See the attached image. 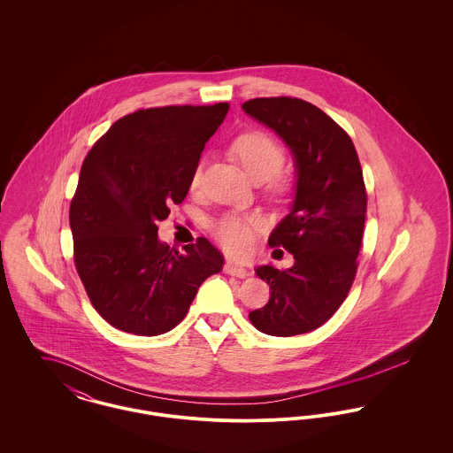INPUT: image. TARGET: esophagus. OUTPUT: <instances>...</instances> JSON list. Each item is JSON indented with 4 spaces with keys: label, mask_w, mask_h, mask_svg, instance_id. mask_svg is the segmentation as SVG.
<instances>
[{
    "label": "esophagus",
    "mask_w": 453,
    "mask_h": 453,
    "mask_svg": "<svg viewBox=\"0 0 453 453\" xmlns=\"http://www.w3.org/2000/svg\"><path fill=\"white\" fill-rule=\"evenodd\" d=\"M224 272H226L227 275L237 277V279H246V277L250 275V272H248L244 266L237 265L234 261H227V263L224 265Z\"/></svg>",
    "instance_id": "esophagus-1"
}]
</instances>
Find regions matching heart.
<instances>
[{
	"instance_id": "heart-1",
	"label": "heart",
	"mask_w": 453,
	"mask_h": 453,
	"mask_svg": "<svg viewBox=\"0 0 453 453\" xmlns=\"http://www.w3.org/2000/svg\"><path fill=\"white\" fill-rule=\"evenodd\" d=\"M231 156L253 180L272 178L280 187V172L285 151L280 142L266 132H246L236 137L229 148ZM203 165L198 163L190 174V188L196 190L202 183ZM263 227L258 216L224 214L212 222V234L233 255H248L253 250L257 231Z\"/></svg>"
}]
</instances>
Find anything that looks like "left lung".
Segmentation results:
<instances>
[{"instance_id": "8db88e82", "label": "left lung", "mask_w": 453, "mask_h": 453, "mask_svg": "<svg viewBox=\"0 0 453 453\" xmlns=\"http://www.w3.org/2000/svg\"><path fill=\"white\" fill-rule=\"evenodd\" d=\"M242 110L273 130L294 156L296 196L268 237L294 265L255 272L270 285V301L250 312L272 336H296L323 326L343 303L357 275L365 226L362 166L349 135L321 108L301 98H255Z\"/></svg>"}]
</instances>
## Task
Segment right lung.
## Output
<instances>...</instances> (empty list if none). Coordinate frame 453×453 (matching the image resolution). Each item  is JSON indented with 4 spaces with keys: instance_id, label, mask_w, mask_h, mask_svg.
Returning a JSON list of instances; mask_svg holds the SVG:
<instances>
[{
    "instance_id": "1",
    "label": "right lung",
    "mask_w": 453,
    "mask_h": 453,
    "mask_svg": "<svg viewBox=\"0 0 453 453\" xmlns=\"http://www.w3.org/2000/svg\"><path fill=\"white\" fill-rule=\"evenodd\" d=\"M229 104L146 108L119 119L88 152L69 226L74 265L98 314L137 336L172 331L198 287L224 265L205 239L157 237V222L188 194L190 174Z\"/></svg>"
}]
</instances>
